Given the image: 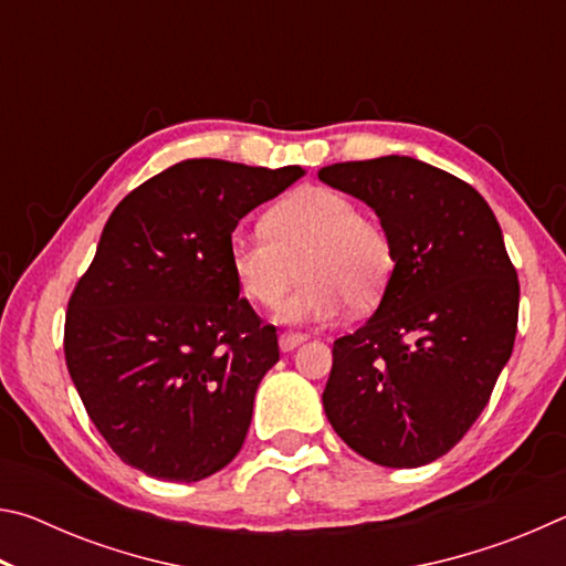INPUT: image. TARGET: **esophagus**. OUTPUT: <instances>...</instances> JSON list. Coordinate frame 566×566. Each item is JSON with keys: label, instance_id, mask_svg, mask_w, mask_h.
<instances>
[{"label": "esophagus", "instance_id": "34e87169", "mask_svg": "<svg viewBox=\"0 0 566 566\" xmlns=\"http://www.w3.org/2000/svg\"><path fill=\"white\" fill-rule=\"evenodd\" d=\"M304 339L306 337H304V334H300V332H282L280 334V349L282 352H292V349L300 347Z\"/></svg>", "mask_w": 566, "mask_h": 566}]
</instances>
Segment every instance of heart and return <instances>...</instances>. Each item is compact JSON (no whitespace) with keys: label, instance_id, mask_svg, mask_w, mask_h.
<instances>
[{"label":"heart","instance_id":"1","mask_svg":"<svg viewBox=\"0 0 566 566\" xmlns=\"http://www.w3.org/2000/svg\"><path fill=\"white\" fill-rule=\"evenodd\" d=\"M227 254L239 292L264 310L280 306L300 272L304 280L284 304V319L300 324L329 322L347 302L371 310L395 272L381 224L329 187L292 191L264 214L262 232L229 237Z\"/></svg>","mask_w":566,"mask_h":566}]
</instances>
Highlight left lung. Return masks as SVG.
Instances as JSON below:
<instances>
[{
  "label": "left lung",
  "mask_w": 566,
  "mask_h": 566,
  "mask_svg": "<svg viewBox=\"0 0 566 566\" xmlns=\"http://www.w3.org/2000/svg\"><path fill=\"white\" fill-rule=\"evenodd\" d=\"M319 179L375 209L395 272L367 324L334 342L322 405L381 467L447 454L512 357L520 280L500 222L467 181L411 157L342 161Z\"/></svg>",
  "instance_id": "left-lung-1"
}]
</instances>
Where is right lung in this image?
Wrapping results in <instances>:
<instances>
[{
  "mask_svg": "<svg viewBox=\"0 0 566 566\" xmlns=\"http://www.w3.org/2000/svg\"><path fill=\"white\" fill-rule=\"evenodd\" d=\"M302 167L187 159L114 209L66 304L64 357L122 462L199 482L239 454L276 329L239 300L229 237Z\"/></svg>",
  "mask_w": 566,
  "mask_h": 566,
  "instance_id": "1",
  "label": "right lung"
}]
</instances>
